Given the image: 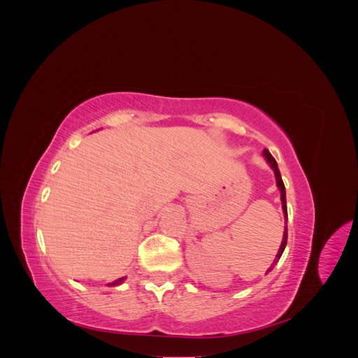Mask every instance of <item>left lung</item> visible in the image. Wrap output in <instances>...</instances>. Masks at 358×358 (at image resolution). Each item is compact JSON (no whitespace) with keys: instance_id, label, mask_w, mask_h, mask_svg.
I'll return each mask as SVG.
<instances>
[{"instance_id":"obj_1","label":"left lung","mask_w":358,"mask_h":358,"mask_svg":"<svg viewBox=\"0 0 358 358\" xmlns=\"http://www.w3.org/2000/svg\"><path fill=\"white\" fill-rule=\"evenodd\" d=\"M263 155H264V158H266V161L268 162V166L273 169V171H275V178H276V185H278V188H279V191H280V201H282V210H284V216H285V221H287V199H285V187H284V182H282V178H280V171H279V169H278V164H276V159L272 157V154L268 152L267 149H264V152H263ZM287 237H288V233H287V227H285V231H284V237H282V243H280V248H279V251H278V254H276V258H275V262H273V264L268 267V270L267 272H270V270H272L273 267H275V264L279 262V258H280V255H282V252H284V249H285V246H287Z\"/></svg>"}]
</instances>
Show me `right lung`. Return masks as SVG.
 <instances>
[{
    "mask_svg": "<svg viewBox=\"0 0 358 358\" xmlns=\"http://www.w3.org/2000/svg\"><path fill=\"white\" fill-rule=\"evenodd\" d=\"M124 279H125V278H119V279L113 280V282H110V284H107V285H109V287H116V285H119V284H122V282H124Z\"/></svg>",
    "mask_w": 358,
    "mask_h": 358,
    "instance_id": "right-lung-1",
    "label": "right lung"
}]
</instances>
